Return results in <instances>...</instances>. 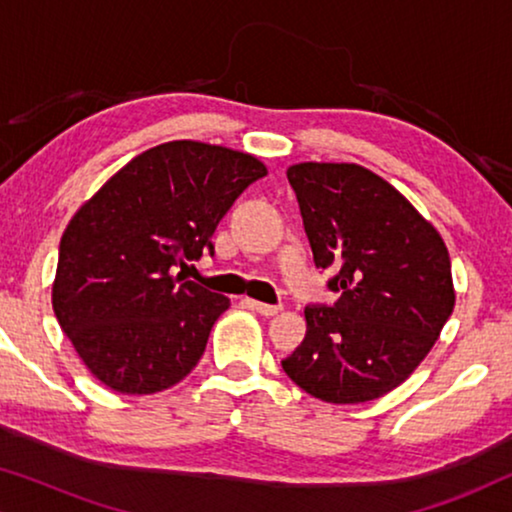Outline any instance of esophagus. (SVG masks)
<instances>
[{"instance_id":"obj_1","label":"esophagus","mask_w":512,"mask_h":512,"mask_svg":"<svg viewBox=\"0 0 512 512\" xmlns=\"http://www.w3.org/2000/svg\"><path fill=\"white\" fill-rule=\"evenodd\" d=\"M247 305L251 310H256L263 317H275V314L282 312V305H268V303H258V300H247Z\"/></svg>"}]
</instances>
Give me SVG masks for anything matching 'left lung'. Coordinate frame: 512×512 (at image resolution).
Returning a JSON list of instances; mask_svg holds the SVG:
<instances>
[{"label":"left lung","mask_w":512,"mask_h":512,"mask_svg":"<svg viewBox=\"0 0 512 512\" xmlns=\"http://www.w3.org/2000/svg\"><path fill=\"white\" fill-rule=\"evenodd\" d=\"M333 305H307L284 373L326 403L375 401L410 377L454 310L438 230L382 177L349 163L286 170Z\"/></svg>","instance_id":"obj_1"}]
</instances>
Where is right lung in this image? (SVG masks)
I'll return each mask as SVG.
<instances>
[{
  "instance_id": "1",
  "label": "right lung",
  "mask_w": 512,
  "mask_h": 512,
  "mask_svg": "<svg viewBox=\"0 0 512 512\" xmlns=\"http://www.w3.org/2000/svg\"><path fill=\"white\" fill-rule=\"evenodd\" d=\"M261 160L167 142L139 153L69 221L53 310L90 373L121 394H156L191 373L230 300L184 277Z\"/></svg>"
}]
</instances>
